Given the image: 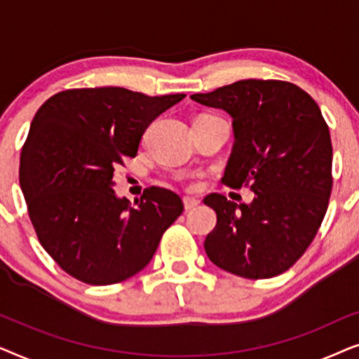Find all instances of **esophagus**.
Instances as JSON below:
<instances>
[{
  "instance_id": "1",
  "label": "esophagus",
  "mask_w": 359,
  "mask_h": 359,
  "mask_svg": "<svg viewBox=\"0 0 359 359\" xmlns=\"http://www.w3.org/2000/svg\"><path fill=\"white\" fill-rule=\"evenodd\" d=\"M201 201L196 199V198H183V204H184V209L186 210H191L194 209L196 205H199Z\"/></svg>"
}]
</instances>
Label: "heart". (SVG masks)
Wrapping results in <instances>:
<instances>
[{
    "label": "heart",
    "mask_w": 359,
    "mask_h": 359,
    "mask_svg": "<svg viewBox=\"0 0 359 359\" xmlns=\"http://www.w3.org/2000/svg\"><path fill=\"white\" fill-rule=\"evenodd\" d=\"M189 186H191V188H193V186H194V184H189Z\"/></svg>",
    "instance_id": "b5f03b06"
}]
</instances>
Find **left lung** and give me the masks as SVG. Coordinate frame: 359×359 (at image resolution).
Returning <instances> with one entry per match:
<instances>
[{
  "instance_id": "8db88e82",
  "label": "left lung",
  "mask_w": 359,
  "mask_h": 359,
  "mask_svg": "<svg viewBox=\"0 0 359 359\" xmlns=\"http://www.w3.org/2000/svg\"><path fill=\"white\" fill-rule=\"evenodd\" d=\"M191 100L233 117L235 144L222 181L255 193L250 205L205 196L217 214L204 242L209 259L247 279L287 271L316 238L332 194L333 150L320 107L281 80L235 81Z\"/></svg>"
}]
</instances>
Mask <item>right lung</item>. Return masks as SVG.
<instances>
[{
	"instance_id": "obj_1",
	"label": "right lung",
	"mask_w": 359,
	"mask_h": 359,
	"mask_svg": "<svg viewBox=\"0 0 359 359\" xmlns=\"http://www.w3.org/2000/svg\"><path fill=\"white\" fill-rule=\"evenodd\" d=\"M184 95L73 88L39 107L21 150L19 183L39 242L78 281L107 286L150 263L183 201L150 186L116 198L114 171L134 158L147 127Z\"/></svg>"
}]
</instances>
